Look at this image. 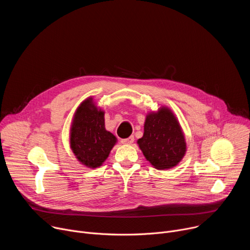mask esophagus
I'll list each match as a JSON object with an SVG mask.
<instances>
[{
  "mask_svg": "<svg viewBox=\"0 0 250 250\" xmlns=\"http://www.w3.org/2000/svg\"><path fill=\"white\" fill-rule=\"evenodd\" d=\"M133 141H134V137L133 136H129L127 138H125V139L121 140V142H122L123 145H131Z\"/></svg>",
  "mask_w": 250,
  "mask_h": 250,
  "instance_id": "obj_1",
  "label": "esophagus"
}]
</instances>
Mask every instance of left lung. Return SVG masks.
I'll return each instance as SVG.
<instances>
[{"label": "left lung", "mask_w": 250, "mask_h": 250, "mask_svg": "<svg viewBox=\"0 0 250 250\" xmlns=\"http://www.w3.org/2000/svg\"><path fill=\"white\" fill-rule=\"evenodd\" d=\"M137 145L146 160L158 170L175 167L187 151L181 125L167 105L147 113L144 135L137 140Z\"/></svg>", "instance_id": "left-lung-1"}]
</instances>
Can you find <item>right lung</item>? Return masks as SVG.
Masks as SVG:
<instances>
[{
    "label": "right lung",
    "instance_id": "1",
    "mask_svg": "<svg viewBox=\"0 0 250 250\" xmlns=\"http://www.w3.org/2000/svg\"><path fill=\"white\" fill-rule=\"evenodd\" d=\"M70 148L77 160L88 168H98L109 157L118 138L104 127V111L93 97L76 109L69 132Z\"/></svg>",
    "mask_w": 250,
    "mask_h": 250
}]
</instances>
